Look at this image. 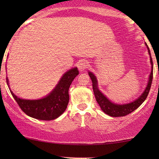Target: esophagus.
Masks as SVG:
<instances>
[{"instance_id": "obj_1", "label": "esophagus", "mask_w": 159, "mask_h": 159, "mask_svg": "<svg viewBox=\"0 0 159 159\" xmlns=\"http://www.w3.org/2000/svg\"><path fill=\"white\" fill-rule=\"evenodd\" d=\"M88 64L87 63V61H80L79 63V64H78V69H79V70L80 71H84L86 68H88Z\"/></svg>"}]
</instances>
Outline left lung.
Segmentation results:
<instances>
[{
  "label": "left lung",
  "instance_id": "8db88e82",
  "mask_svg": "<svg viewBox=\"0 0 159 159\" xmlns=\"http://www.w3.org/2000/svg\"><path fill=\"white\" fill-rule=\"evenodd\" d=\"M145 45H147L146 43ZM148 49V53L151 55L150 53V50L148 48V46L147 45ZM151 62L152 64V70L151 73L150 75L148 83L145 88L144 93L140 95V98H138L136 101H134L132 103L129 104H125V105H118V104L113 103L106 98L105 95H103V93H101V91L98 90L97 86V80L95 78V76L93 75V73L89 72V76H90L91 80L93 82V92H94V95L96 99V101L99 106H101L102 111L108 116H113V117H119V116H125L126 115L130 114L134 110L137 109L143 102L146 99V98L148 95L150 89H151L152 81H153V61L151 57Z\"/></svg>",
  "mask_w": 159,
  "mask_h": 159
}]
</instances>
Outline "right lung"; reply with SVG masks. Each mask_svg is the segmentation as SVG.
<instances>
[{"label": "right lung", "instance_id": "add662e5", "mask_svg": "<svg viewBox=\"0 0 159 159\" xmlns=\"http://www.w3.org/2000/svg\"><path fill=\"white\" fill-rule=\"evenodd\" d=\"M78 75L77 68L70 69L64 74L51 93L40 100L21 99L11 91V93L22 111L29 116L40 120H53L66 110L69 100V88ZM6 82L8 84L7 78Z\"/></svg>", "mask_w": 159, "mask_h": 159}]
</instances>
